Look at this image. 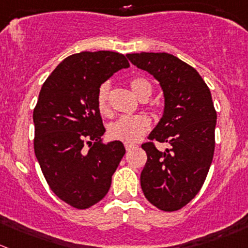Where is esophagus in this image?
<instances>
[{
  "instance_id": "1",
  "label": "esophagus",
  "mask_w": 248,
  "mask_h": 248,
  "mask_svg": "<svg viewBox=\"0 0 248 248\" xmlns=\"http://www.w3.org/2000/svg\"><path fill=\"white\" fill-rule=\"evenodd\" d=\"M136 145H133V143H125V150L126 151H131L133 148H135Z\"/></svg>"
}]
</instances>
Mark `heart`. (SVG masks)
Segmentation results:
<instances>
[{
	"instance_id": "b5f03b06",
	"label": "heart",
	"mask_w": 248,
	"mask_h": 248,
	"mask_svg": "<svg viewBox=\"0 0 248 248\" xmlns=\"http://www.w3.org/2000/svg\"><path fill=\"white\" fill-rule=\"evenodd\" d=\"M131 90L140 100L148 98L152 93V85L145 78H135L130 81ZM108 96L109 84L105 82L100 86L97 93V107L102 114L108 113ZM151 128V119L145 114L123 115L113 122L108 128L109 136L114 140L133 143L140 140Z\"/></svg>"
}]
</instances>
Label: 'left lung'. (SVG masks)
<instances>
[{"mask_svg":"<svg viewBox=\"0 0 248 248\" xmlns=\"http://www.w3.org/2000/svg\"><path fill=\"white\" fill-rule=\"evenodd\" d=\"M126 57L161 85L163 115L148 139L170 145L159 151L153 142L143 143L147 162L141 188L157 208L178 211L201 190L213 161L217 112L211 91L197 70L175 56L141 52Z\"/></svg>","mask_w":248,"mask_h":248,"instance_id":"left-lung-1","label":"left lung"}]
</instances>
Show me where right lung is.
<instances>
[{
  "label": "right lung",
  "mask_w": 248,
  "mask_h": 248,
  "mask_svg": "<svg viewBox=\"0 0 248 248\" xmlns=\"http://www.w3.org/2000/svg\"><path fill=\"white\" fill-rule=\"evenodd\" d=\"M129 67L118 52H80L63 60L41 87L32 114L35 155L51 190L74 208H89L107 195L125 155L123 142L101 139L106 129L97 93ZM85 142L92 146L87 153Z\"/></svg>",
  "instance_id": "add662e5"
}]
</instances>
